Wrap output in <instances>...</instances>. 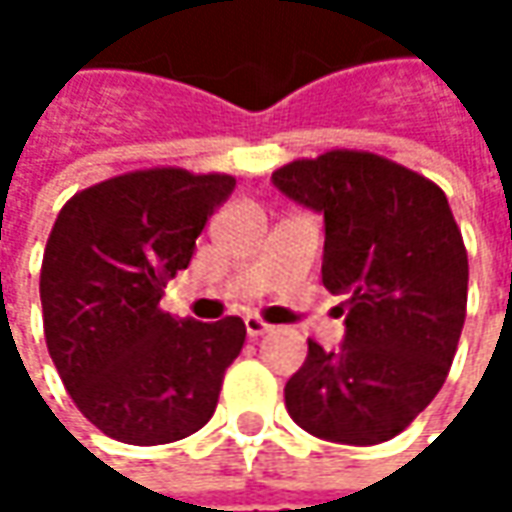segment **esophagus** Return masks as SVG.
Wrapping results in <instances>:
<instances>
[{"label":"esophagus","mask_w":512,"mask_h":512,"mask_svg":"<svg viewBox=\"0 0 512 512\" xmlns=\"http://www.w3.org/2000/svg\"><path fill=\"white\" fill-rule=\"evenodd\" d=\"M245 330H247V336H265V333H270V330H273V325L262 322L259 316H247Z\"/></svg>","instance_id":"esophagus-1"}]
</instances>
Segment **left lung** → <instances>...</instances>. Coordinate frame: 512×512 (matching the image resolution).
<instances>
[{
	"mask_svg": "<svg viewBox=\"0 0 512 512\" xmlns=\"http://www.w3.org/2000/svg\"><path fill=\"white\" fill-rule=\"evenodd\" d=\"M273 185L325 216L322 282L347 296L342 344L307 342L287 413L316 439L387 442L436 399L462 336L467 250L447 196L359 150L290 162Z\"/></svg>",
	"mask_w": 512,
	"mask_h": 512,
	"instance_id": "8db88e82",
	"label": "left lung"
}]
</instances>
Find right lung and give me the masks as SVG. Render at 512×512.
<instances>
[{"mask_svg": "<svg viewBox=\"0 0 512 512\" xmlns=\"http://www.w3.org/2000/svg\"><path fill=\"white\" fill-rule=\"evenodd\" d=\"M233 187L225 173L136 170L56 216L39 276L45 342L82 416L116 442H179L216 410L245 322L173 319L159 299Z\"/></svg>", "mask_w": 512, "mask_h": 512, "instance_id": "1", "label": "right lung"}]
</instances>
